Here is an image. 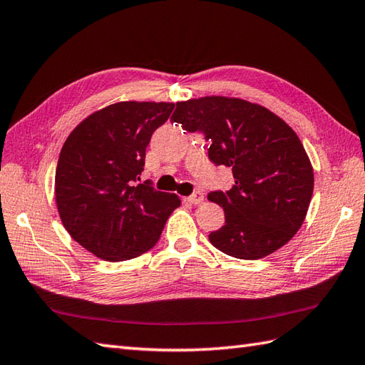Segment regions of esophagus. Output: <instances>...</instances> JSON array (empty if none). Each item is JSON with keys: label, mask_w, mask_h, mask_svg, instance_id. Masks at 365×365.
Wrapping results in <instances>:
<instances>
[{"label": "esophagus", "mask_w": 365, "mask_h": 365, "mask_svg": "<svg viewBox=\"0 0 365 365\" xmlns=\"http://www.w3.org/2000/svg\"><path fill=\"white\" fill-rule=\"evenodd\" d=\"M186 200L192 203V205H199V203H202V200H203V194L200 191H196L194 194H191V196Z\"/></svg>", "instance_id": "1"}]
</instances>
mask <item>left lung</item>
I'll return each mask as SVG.
<instances>
[{"label": "left lung", "instance_id": "1", "mask_svg": "<svg viewBox=\"0 0 365 365\" xmlns=\"http://www.w3.org/2000/svg\"><path fill=\"white\" fill-rule=\"evenodd\" d=\"M171 120L203 133L211 162L232 168V190L208 194L225 211V225L208 235L210 242L230 257L259 259L291 241L314 190L297 133L266 107L225 96L177 103Z\"/></svg>", "mask_w": 365, "mask_h": 365}]
</instances>
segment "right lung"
Instances as JSON below:
<instances>
[{
	"instance_id": "obj_1",
	"label": "right lung",
	"mask_w": 365,
	"mask_h": 365,
	"mask_svg": "<svg viewBox=\"0 0 365 365\" xmlns=\"http://www.w3.org/2000/svg\"><path fill=\"white\" fill-rule=\"evenodd\" d=\"M174 110L171 103H116L86 118L66 138L56 169L62 224L83 249L125 261L157 244L175 194L138 183L146 148Z\"/></svg>"
}]
</instances>
